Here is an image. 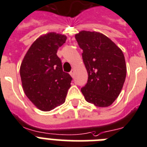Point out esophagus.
I'll list each match as a JSON object with an SVG mask.
<instances>
[{"label":"esophagus","mask_w":147,"mask_h":147,"mask_svg":"<svg viewBox=\"0 0 147 147\" xmlns=\"http://www.w3.org/2000/svg\"><path fill=\"white\" fill-rule=\"evenodd\" d=\"M70 76H71V77H74L75 70H71V71H70Z\"/></svg>","instance_id":"1"}]
</instances>
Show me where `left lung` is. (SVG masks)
Returning a JSON list of instances; mask_svg holds the SVG:
<instances>
[{"label":"left lung","instance_id":"left-lung-1","mask_svg":"<svg viewBox=\"0 0 147 147\" xmlns=\"http://www.w3.org/2000/svg\"><path fill=\"white\" fill-rule=\"evenodd\" d=\"M83 49L87 83L81 89L86 102L108 107L118 98L124 85L127 67L122 51L109 38L97 32L81 31L75 35Z\"/></svg>","mask_w":147,"mask_h":147}]
</instances>
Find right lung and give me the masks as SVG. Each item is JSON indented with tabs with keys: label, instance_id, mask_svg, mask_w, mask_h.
<instances>
[{
	"label": "right lung",
	"instance_id": "add662e5",
	"mask_svg": "<svg viewBox=\"0 0 147 147\" xmlns=\"http://www.w3.org/2000/svg\"><path fill=\"white\" fill-rule=\"evenodd\" d=\"M67 36L49 32L32 44L21 63L23 91L29 100L43 111H51L65 102L72 77L63 71L57 51Z\"/></svg>",
	"mask_w": 147,
	"mask_h": 147
}]
</instances>
